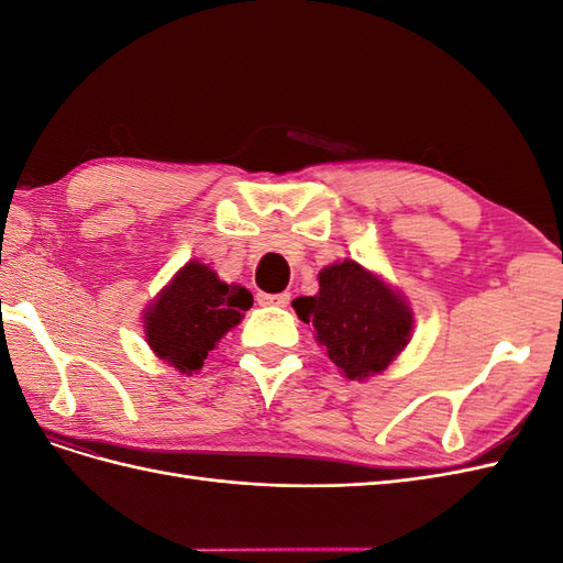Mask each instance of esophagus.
Returning a JSON list of instances; mask_svg holds the SVG:
<instances>
[{"mask_svg":"<svg viewBox=\"0 0 563 563\" xmlns=\"http://www.w3.org/2000/svg\"><path fill=\"white\" fill-rule=\"evenodd\" d=\"M258 298L261 305H277V308H286L288 300H291V294H258L255 296Z\"/></svg>","mask_w":563,"mask_h":563,"instance_id":"obj_1","label":"esophagus"}]
</instances>
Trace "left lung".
<instances>
[{
    "label": "left lung",
    "mask_w": 563,
    "mask_h": 563,
    "mask_svg": "<svg viewBox=\"0 0 563 563\" xmlns=\"http://www.w3.org/2000/svg\"><path fill=\"white\" fill-rule=\"evenodd\" d=\"M294 308L350 380L385 371L411 340L413 317L404 300L354 261L323 267L319 294L296 298Z\"/></svg>",
    "instance_id": "obj_1"
}]
</instances>
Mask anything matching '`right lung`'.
Here are the masks:
<instances>
[{
	"instance_id": "obj_1",
	"label": "right lung",
	"mask_w": 563,
	"mask_h": 563,
	"mask_svg": "<svg viewBox=\"0 0 563 563\" xmlns=\"http://www.w3.org/2000/svg\"><path fill=\"white\" fill-rule=\"evenodd\" d=\"M244 286L223 284L201 263H187L145 314L147 343L159 360L190 376L203 366L242 312L251 308Z\"/></svg>"
}]
</instances>
